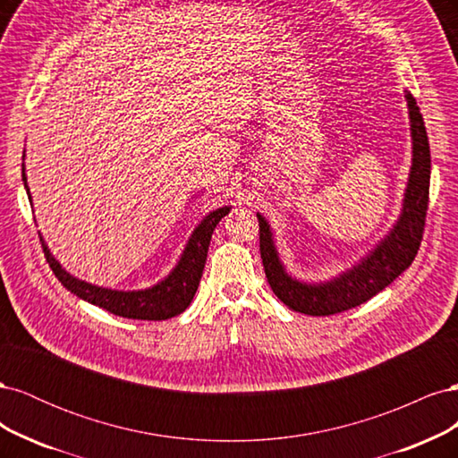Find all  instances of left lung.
Wrapping results in <instances>:
<instances>
[{
    "instance_id": "8db88e82",
    "label": "left lung",
    "mask_w": 458,
    "mask_h": 458,
    "mask_svg": "<svg viewBox=\"0 0 458 458\" xmlns=\"http://www.w3.org/2000/svg\"><path fill=\"white\" fill-rule=\"evenodd\" d=\"M411 123V170L401 202V212L392 229L370 250L359 258L350 269L327 281L308 283L290 275L276 250L273 229L259 212V254L263 269L275 296L293 311L313 317L335 315L361 306L392 284L417 256L422 241L428 192H429V143L420 108L414 97L405 91Z\"/></svg>"
}]
</instances>
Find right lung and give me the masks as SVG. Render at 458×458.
<instances>
[{"label":"right lung","mask_w":458,"mask_h":458,"mask_svg":"<svg viewBox=\"0 0 458 458\" xmlns=\"http://www.w3.org/2000/svg\"><path fill=\"white\" fill-rule=\"evenodd\" d=\"M22 182H24L26 195H29L32 202L30 189H29V183H26L24 164H22ZM231 208L233 206H221V208H216V210H212L208 216H204L200 224L192 229L183 252L175 263V267L157 284H152L148 288H140V290H114V288L97 286L88 281L78 279V276L68 273L61 266V261L51 254L47 242L44 241V237H41V233H39V239L55 276H57L66 290H71V293L80 300L89 301L93 306L118 317L140 318V321H164V318H172L179 313H183L191 306L204 271L212 233L221 221V217H225L231 212Z\"/></svg>","instance_id":"add662e5"}]
</instances>
